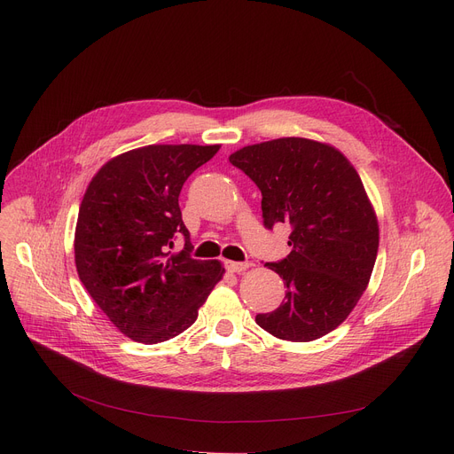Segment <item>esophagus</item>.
<instances>
[{
	"label": "esophagus",
	"instance_id": "34e87169",
	"mask_svg": "<svg viewBox=\"0 0 454 454\" xmlns=\"http://www.w3.org/2000/svg\"><path fill=\"white\" fill-rule=\"evenodd\" d=\"M250 267H252L250 263H237V261H226V269H228L230 272H235V274L245 272V270L250 269Z\"/></svg>",
	"mask_w": 454,
	"mask_h": 454
}]
</instances>
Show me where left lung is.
Masks as SVG:
<instances>
[{
  "mask_svg": "<svg viewBox=\"0 0 454 454\" xmlns=\"http://www.w3.org/2000/svg\"><path fill=\"white\" fill-rule=\"evenodd\" d=\"M259 187L265 226L291 224V254L267 267L287 285L285 301L257 315L259 327L289 342L337 329L366 291L379 224L359 173L329 143L278 137L230 154Z\"/></svg>",
  "mask_w": 454,
  "mask_h": 454,
  "instance_id": "1",
  "label": "left lung"
}]
</instances>
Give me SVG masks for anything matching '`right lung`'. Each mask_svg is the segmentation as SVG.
<instances>
[{"label":"right lung","instance_id":"1","mask_svg":"<svg viewBox=\"0 0 454 454\" xmlns=\"http://www.w3.org/2000/svg\"><path fill=\"white\" fill-rule=\"evenodd\" d=\"M221 145H147L117 154L86 187L75 226L79 279L108 320L143 344L169 340L199 317L224 274L221 261L171 252L184 226L187 176Z\"/></svg>","mask_w":454,"mask_h":454}]
</instances>
